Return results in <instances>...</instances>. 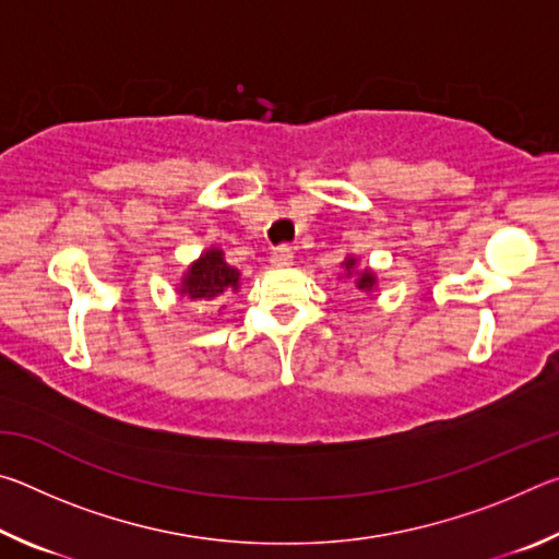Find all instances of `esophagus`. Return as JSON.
<instances>
[{
    "label": "esophagus",
    "mask_w": 559,
    "mask_h": 559,
    "mask_svg": "<svg viewBox=\"0 0 559 559\" xmlns=\"http://www.w3.org/2000/svg\"><path fill=\"white\" fill-rule=\"evenodd\" d=\"M271 263H273V266H290V263H293L290 246L288 243L276 246V249H273V253H271Z\"/></svg>",
    "instance_id": "34e87169"
}]
</instances>
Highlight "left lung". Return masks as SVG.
<instances>
[{"label":"left lung","instance_id":"1","mask_svg":"<svg viewBox=\"0 0 559 559\" xmlns=\"http://www.w3.org/2000/svg\"><path fill=\"white\" fill-rule=\"evenodd\" d=\"M345 269H347V271H353V269H355V259H347V261H345ZM355 286H357L359 290H372V286H374V276H372L370 271L365 269V273H359V276H357Z\"/></svg>","mask_w":559,"mask_h":559}]
</instances>
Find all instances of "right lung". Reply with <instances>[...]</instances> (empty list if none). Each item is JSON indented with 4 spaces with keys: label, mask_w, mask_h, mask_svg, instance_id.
<instances>
[{
    "label": "right lung",
    "mask_w": 559,
    "mask_h": 559,
    "mask_svg": "<svg viewBox=\"0 0 559 559\" xmlns=\"http://www.w3.org/2000/svg\"><path fill=\"white\" fill-rule=\"evenodd\" d=\"M239 290V271L224 261V253L210 249L192 263L182 281V293L194 300L224 302L226 296Z\"/></svg>",
    "instance_id": "right-lung-1"
}]
</instances>
